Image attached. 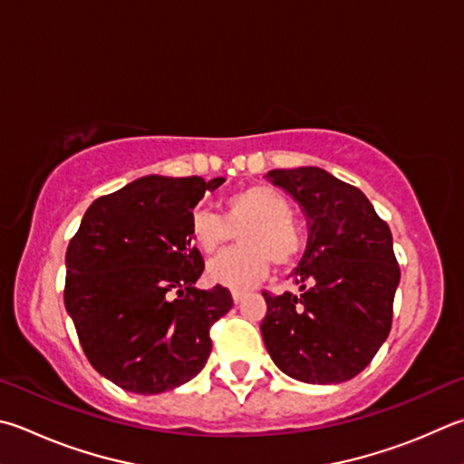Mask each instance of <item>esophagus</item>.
Segmentation results:
<instances>
[{
    "label": "esophagus",
    "mask_w": 464,
    "mask_h": 464,
    "mask_svg": "<svg viewBox=\"0 0 464 464\" xmlns=\"http://www.w3.org/2000/svg\"><path fill=\"white\" fill-rule=\"evenodd\" d=\"M231 296H233V302H235V304H239V302L247 296V292H243V290H233V292H231Z\"/></svg>",
    "instance_id": "34e87169"
}]
</instances>
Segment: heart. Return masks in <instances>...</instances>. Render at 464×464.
<instances>
[{"label": "heart", "mask_w": 464, "mask_h": 464, "mask_svg": "<svg viewBox=\"0 0 464 464\" xmlns=\"http://www.w3.org/2000/svg\"><path fill=\"white\" fill-rule=\"evenodd\" d=\"M241 228L243 247L227 251L207 266V277L213 284L247 290L267 276L272 259L277 266H290L306 247L304 227L292 215L290 200L264 184L227 197L225 217L198 207L188 218L192 246L207 256L221 251Z\"/></svg>", "instance_id": "1"}]
</instances>
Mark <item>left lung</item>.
<instances>
[{
  "instance_id": "8db88e82",
  "label": "left lung",
  "mask_w": 464,
  "mask_h": 464,
  "mask_svg": "<svg viewBox=\"0 0 464 464\" xmlns=\"http://www.w3.org/2000/svg\"><path fill=\"white\" fill-rule=\"evenodd\" d=\"M266 179L298 200L310 227L294 272L300 294L264 292L266 349L298 382H349L392 328L400 266L390 227L363 192L323 168L269 170Z\"/></svg>"
}]
</instances>
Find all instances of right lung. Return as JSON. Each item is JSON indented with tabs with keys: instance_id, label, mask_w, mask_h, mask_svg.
I'll list each match as a JSON object with an SVG mask.
<instances>
[{
	"instance_id": "right-lung-1",
	"label": "right lung",
	"mask_w": 464,
	"mask_h": 464,
	"mask_svg": "<svg viewBox=\"0 0 464 464\" xmlns=\"http://www.w3.org/2000/svg\"><path fill=\"white\" fill-rule=\"evenodd\" d=\"M225 179L144 176L92 200L66 249L64 306L89 363L131 393L190 382L210 355V326L229 313L223 285L190 246L192 208Z\"/></svg>"
}]
</instances>
